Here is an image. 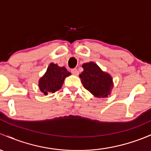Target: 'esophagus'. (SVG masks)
Instances as JSON below:
<instances>
[{"label": "esophagus", "mask_w": 151, "mask_h": 151, "mask_svg": "<svg viewBox=\"0 0 151 151\" xmlns=\"http://www.w3.org/2000/svg\"><path fill=\"white\" fill-rule=\"evenodd\" d=\"M71 74H74V75H78V74H79V71L77 69H72L71 70Z\"/></svg>", "instance_id": "esophagus-1"}]
</instances>
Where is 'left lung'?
<instances>
[{
    "instance_id": "obj_1",
    "label": "left lung",
    "mask_w": 151,
    "mask_h": 151,
    "mask_svg": "<svg viewBox=\"0 0 151 151\" xmlns=\"http://www.w3.org/2000/svg\"><path fill=\"white\" fill-rule=\"evenodd\" d=\"M82 67L84 71L80 77L84 88L98 98H105L110 94L113 82L109 74L102 71L93 62L84 63Z\"/></svg>"
}]
</instances>
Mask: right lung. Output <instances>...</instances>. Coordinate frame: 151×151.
<instances>
[{
  "instance_id": "obj_1",
  "label": "right lung",
  "mask_w": 151,
  "mask_h": 151,
  "mask_svg": "<svg viewBox=\"0 0 151 151\" xmlns=\"http://www.w3.org/2000/svg\"><path fill=\"white\" fill-rule=\"evenodd\" d=\"M71 74L65 67L50 63L46 73L39 81V88L45 95L53 93L61 89L65 78Z\"/></svg>"
}]
</instances>
